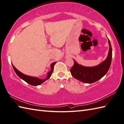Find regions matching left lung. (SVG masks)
I'll list each match as a JSON object with an SVG mask.
<instances>
[{
    "label": "left lung",
    "mask_w": 124,
    "mask_h": 124,
    "mask_svg": "<svg viewBox=\"0 0 124 124\" xmlns=\"http://www.w3.org/2000/svg\"><path fill=\"white\" fill-rule=\"evenodd\" d=\"M109 50L106 60L93 67L83 66L74 61V64L70 69L72 76L75 79L84 83L91 84L102 78L109 70L112 60V48L108 39Z\"/></svg>",
    "instance_id": "8db88e82"
}]
</instances>
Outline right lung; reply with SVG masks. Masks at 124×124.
Masks as SVG:
<instances>
[{
    "mask_svg": "<svg viewBox=\"0 0 124 124\" xmlns=\"http://www.w3.org/2000/svg\"><path fill=\"white\" fill-rule=\"evenodd\" d=\"M56 62H54L53 63H52L51 64V70H50L49 72H47V77L45 79H39L37 77H31V76L25 75L24 74H23V73H22V72H21L20 71H18L17 69H16L15 67L13 64H12V66H13V69H14V70L15 71V73H16V75L20 78H21L22 79L25 81V82H27V83L31 85L38 86L39 85H40L41 84L44 83L45 81H46V80L50 78V77H51L53 71L54 65L55 63H56Z\"/></svg>",
    "mask_w": 124,
    "mask_h": 124,
    "instance_id": "add662e5",
    "label": "right lung"
}]
</instances>
